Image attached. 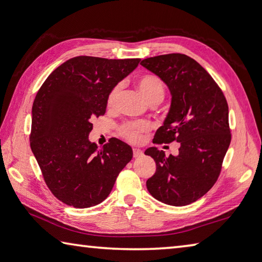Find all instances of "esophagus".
<instances>
[{
    "label": "esophagus",
    "instance_id": "1",
    "mask_svg": "<svg viewBox=\"0 0 262 262\" xmlns=\"http://www.w3.org/2000/svg\"><path fill=\"white\" fill-rule=\"evenodd\" d=\"M133 156H134V158H140V157L143 156V151H142L141 149L134 148V149H133Z\"/></svg>",
    "mask_w": 262,
    "mask_h": 262
}]
</instances>
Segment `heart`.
Listing matches in <instances>:
<instances>
[{"label": "heart", "mask_w": 262, "mask_h": 262, "mask_svg": "<svg viewBox=\"0 0 262 262\" xmlns=\"http://www.w3.org/2000/svg\"><path fill=\"white\" fill-rule=\"evenodd\" d=\"M137 89H139L142 97L148 101V103H155L158 101L161 103L165 95L164 86L158 77L154 75H144L137 79ZM119 95V86H115L110 92L107 97V106H112L115 99ZM148 129V125L145 122H135V123H126L121 127V135L130 142H137L140 140L141 134Z\"/></svg>", "instance_id": "obj_1"}]
</instances>
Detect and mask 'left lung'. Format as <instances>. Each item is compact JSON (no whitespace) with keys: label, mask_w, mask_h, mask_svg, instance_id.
<instances>
[{"label":"left lung","mask_w":262,"mask_h":262,"mask_svg":"<svg viewBox=\"0 0 262 262\" xmlns=\"http://www.w3.org/2000/svg\"><path fill=\"white\" fill-rule=\"evenodd\" d=\"M141 64L161 78L171 94L168 113L154 142L180 144L177 156L166 157L156 147L145 150L156 162L147 188L166 205H189L219 178L231 141L227 99L207 70L187 55H158L142 60Z\"/></svg>","instance_id":"left-lung-1"}]
</instances>
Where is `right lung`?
I'll return each mask as SVG.
<instances>
[{
  "instance_id": "add662e5",
  "label": "right lung",
  "mask_w": 262,
  "mask_h": 262,
  "mask_svg": "<svg viewBox=\"0 0 262 262\" xmlns=\"http://www.w3.org/2000/svg\"><path fill=\"white\" fill-rule=\"evenodd\" d=\"M139 63L140 59L73 57L46 78L35 96L31 150L48 188L66 205H99L130 162V145L113 137L98 148L89 134L94 119L105 114L110 92Z\"/></svg>"
}]
</instances>
